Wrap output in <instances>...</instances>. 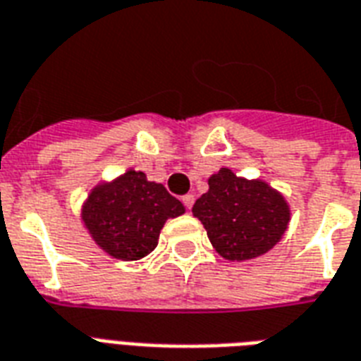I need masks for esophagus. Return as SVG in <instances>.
Masks as SVG:
<instances>
[{"mask_svg": "<svg viewBox=\"0 0 361 361\" xmlns=\"http://www.w3.org/2000/svg\"><path fill=\"white\" fill-rule=\"evenodd\" d=\"M194 194H186L183 195V203L186 205V209H192V205H194Z\"/></svg>", "mask_w": 361, "mask_h": 361, "instance_id": "1", "label": "esophagus"}]
</instances>
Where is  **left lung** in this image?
Wrapping results in <instances>:
<instances>
[{
    "label": "left lung",
    "mask_w": 361,
    "mask_h": 361,
    "mask_svg": "<svg viewBox=\"0 0 361 361\" xmlns=\"http://www.w3.org/2000/svg\"><path fill=\"white\" fill-rule=\"evenodd\" d=\"M207 183L209 190L195 201L192 212L222 258H258L284 237L292 211L282 192L269 183L237 177L230 167H220Z\"/></svg>",
    "instance_id": "1"
}]
</instances>
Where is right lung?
Here are the masks:
<instances>
[{
	"instance_id": "right-lung-1",
	"label": "right lung",
	"mask_w": 361,
	"mask_h": 361,
	"mask_svg": "<svg viewBox=\"0 0 361 361\" xmlns=\"http://www.w3.org/2000/svg\"><path fill=\"white\" fill-rule=\"evenodd\" d=\"M184 211L164 184L149 180L142 171L128 169L90 190L80 207V220L103 252L122 262H135L154 250L164 224Z\"/></svg>"
}]
</instances>
